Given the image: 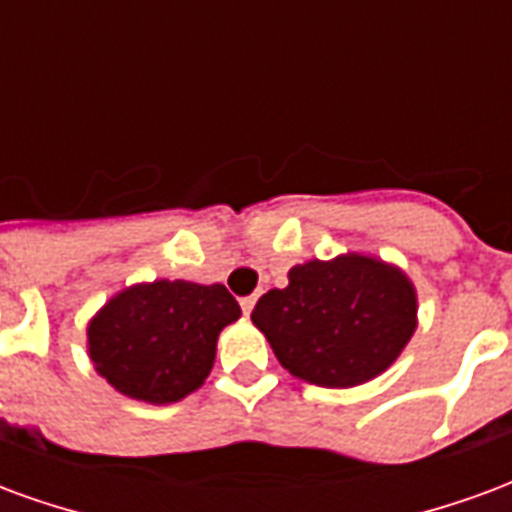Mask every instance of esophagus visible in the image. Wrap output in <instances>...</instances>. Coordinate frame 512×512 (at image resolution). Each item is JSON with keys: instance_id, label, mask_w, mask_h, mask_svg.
Returning <instances> with one entry per match:
<instances>
[{"instance_id": "34e87169", "label": "esophagus", "mask_w": 512, "mask_h": 512, "mask_svg": "<svg viewBox=\"0 0 512 512\" xmlns=\"http://www.w3.org/2000/svg\"><path fill=\"white\" fill-rule=\"evenodd\" d=\"M255 301L257 296H246V299H241V310H244V315H249V312L255 310Z\"/></svg>"}]
</instances>
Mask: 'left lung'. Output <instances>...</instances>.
Here are the masks:
<instances>
[{"mask_svg":"<svg viewBox=\"0 0 512 512\" xmlns=\"http://www.w3.org/2000/svg\"><path fill=\"white\" fill-rule=\"evenodd\" d=\"M288 288L260 296L252 323L279 365L310 384L345 389L384 373L417 329V293L376 257L343 255L290 268Z\"/></svg>","mask_w":512,"mask_h":512,"instance_id":"obj_1","label":"left lung"}]
</instances>
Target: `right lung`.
<instances>
[{
	"mask_svg": "<svg viewBox=\"0 0 512 512\" xmlns=\"http://www.w3.org/2000/svg\"><path fill=\"white\" fill-rule=\"evenodd\" d=\"M238 318L241 307L224 285H134L90 321V359L117 392L156 406L175 403L208 378L219 332Z\"/></svg>",
	"mask_w": 512,
	"mask_h": 512,
	"instance_id": "1",
	"label": "right lung"
}]
</instances>
